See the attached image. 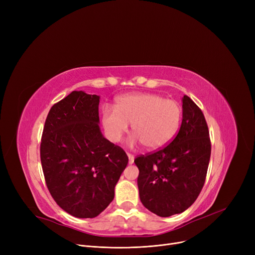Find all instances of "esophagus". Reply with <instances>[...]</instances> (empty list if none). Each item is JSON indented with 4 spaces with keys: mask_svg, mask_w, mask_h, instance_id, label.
<instances>
[{
    "mask_svg": "<svg viewBox=\"0 0 255 255\" xmlns=\"http://www.w3.org/2000/svg\"><path fill=\"white\" fill-rule=\"evenodd\" d=\"M127 156H128V162H129V164H132L133 162H134V156L131 155V154H128Z\"/></svg>",
    "mask_w": 255,
    "mask_h": 255,
    "instance_id": "esophagus-1",
    "label": "esophagus"
}]
</instances>
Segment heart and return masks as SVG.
Listing matches in <instances>:
<instances>
[{"instance_id":"1","label":"heart","mask_w":255,"mask_h":255,"mask_svg":"<svg viewBox=\"0 0 255 255\" xmlns=\"http://www.w3.org/2000/svg\"><path fill=\"white\" fill-rule=\"evenodd\" d=\"M182 119L181 105L161 95L151 93L126 94L115 100V110L103 107L101 122L111 141L119 142L128 131L134 133L129 144L140 142L149 151L166 146L179 131Z\"/></svg>"}]
</instances>
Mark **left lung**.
<instances>
[{
    "label": "left lung",
    "mask_w": 255,
    "mask_h": 255,
    "mask_svg": "<svg viewBox=\"0 0 255 255\" xmlns=\"http://www.w3.org/2000/svg\"><path fill=\"white\" fill-rule=\"evenodd\" d=\"M180 130L167 146L135 158L141 204L160 217L188 209L206 181L211 157L209 129L203 112L184 96Z\"/></svg>",
    "instance_id": "1"
}]
</instances>
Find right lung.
<instances>
[{"instance_id": "obj_1", "label": "right lung", "mask_w": 255, "mask_h": 255, "mask_svg": "<svg viewBox=\"0 0 255 255\" xmlns=\"http://www.w3.org/2000/svg\"><path fill=\"white\" fill-rule=\"evenodd\" d=\"M99 101L97 95L73 91L52 105L40 144L52 198L77 218H94L107 208L128 163L124 150L101 133Z\"/></svg>"}]
</instances>
